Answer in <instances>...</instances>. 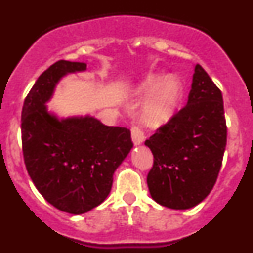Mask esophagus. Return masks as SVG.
Here are the masks:
<instances>
[{"label": "esophagus", "instance_id": "34e87169", "mask_svg": "<svg viewBox=\"0 0 253 253\" xmlns=\"http://www.w3.org/2000/svg\"><path fill=\"white\" fill-rule=\"evenodd\" d=\"M131 139H133L134 146H142L146 140V135L138 126H134L131 128Z\"/></svg>", "mask_w": 253, "mask_h": 253}]
</instances>
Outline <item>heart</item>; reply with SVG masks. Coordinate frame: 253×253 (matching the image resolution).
Returning a JSON list of instances; mask_svg holds the SVG:
<instances>
[{
  "instance_id": "heart-1",
  "label": "heart",
  "mask_w": 253,
  "mask_h": 253,
  "mask_svg": "<svg viewBox=\"0 0 253 253\" xmlns=\"http://www.w3.org/2000/svg\"><path fill=\"white\" fill-rule=\"evenodd\" d=\"M130 93L137 99L144 97L138 110L142 124L157 129L169 124L177 114L184 97V86L173 75L149 73L131 88Z\"/></svg>"
}]
</instances>
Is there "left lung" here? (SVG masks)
I'll return each mask as SVG.
<instances>
[{
	"mask_svg": "<svg viewBox=\"0 0 253 253\" xmlns=\"http://www.w3.org/2000/svg\"><path fill=\"white\" fill-rule=\"evenodd\" d=\"M225 144L222 92L195 64L186 106L146 140L154 157L147 176L152 199L176 210L200 204L215 184Z\"/></svg>",
	"mask_w": 253,
	"mask_h": 253,
	"instance_id": "1",
	"label": "left lung"
}]
</instances>
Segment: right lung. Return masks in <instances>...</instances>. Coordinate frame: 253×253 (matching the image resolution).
<instances>
[{"label": "right lung", "mask_w": 253, "mask_h": 253, "mask_svg": "<svg viewBox=\"0 0 253 253\" xmlns=\"http://www.w3.org/2000/svg\"><path fill=\"white\" fill-rule=\"evenodd\" d=\"M86 69L84 62L69 60L49 67L30 90L21 113L29 176L49 204L73 215L104 202L114 172L133 148L129 129L107 126L88 114L60 118L46 106L63 77Z\"/></svg>", "instance_id": "1"}]
</instances>
